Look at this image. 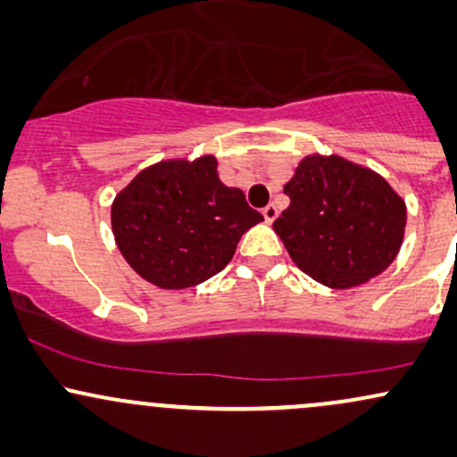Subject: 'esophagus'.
<instances>
[{"mask_svg":"<svg viewBox=\"0 0 457 457\" xmlns=\"http://www.w3.org/2000/svg\"><path fill=\"white\" fill-rule=\"evenodd\" d=\"M262 214H264L266 223H272V221H275V219H277V214H279V211H277L275 204H269V206H266L264 211H262Z\"/></svg>","mask_w":457,"mask_h":457,"instance_id":"1","label":"esophagus"}]
</instances>
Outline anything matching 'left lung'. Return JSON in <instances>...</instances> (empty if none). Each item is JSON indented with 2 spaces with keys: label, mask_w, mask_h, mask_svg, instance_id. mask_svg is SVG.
I'll return each mask as SVG.
<instances>
[{
  "label": "left lung",
  "mask_w": 457,
  "mask_h": 457,
  "mask_svg": "<svg viewBox=\"0 0 457 457\" xmlns=\"http://www.w3.org/2000/svg\"><path fill=\"white\" fill-rule=\"evenodd\" d=\"M283 193L290 206L272 229L312 279L344 290L395 260L406 204L376 171L337 154L305 156Z\"/></svg>",
  "instance_id": "obj_1"
}]
</instances>
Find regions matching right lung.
Instances as JSON below:
<instances>
[{
	"label": "right lung",
	"instance_id": "obj_1",
	"mask_svg": "<svg viewBox=\"0 0 457 457\" xmlns=\"http://www.w3.org/2000/svg\"><path fill=\"white\" fill-rule=\"evenodd\" d=\"M264 221L240 188L219 180L217 159L161 161L139 171L112 206L120 253L165 290L197 286L221 272L246 229Z\"/></svg>",
	"mask_w": 457,
	"mask_h": 457
}]
</instances>
